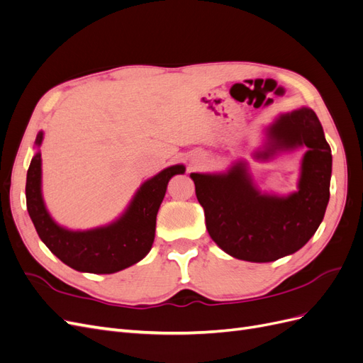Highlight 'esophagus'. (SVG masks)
Masks as SVG:
<instances>
[{
  "mask_svg": "<svg viewBox=\"0 0 363 363\" xmlns=\"http://www.w3.org/2000/svg\"><path fill=\"white\" fill-rule=\"evenodd\" d=\"M208 163V159L204 155H196L191 159V167L192 169H201Z\"/></svg>",
  "mask_w": 363,
  "mask_h": 363,
  "instance_id": "34e87169",
  "label": "esophagus"
}]
</instances>
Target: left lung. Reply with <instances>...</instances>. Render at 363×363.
I'll use <instances>...</instances> for the list:
<instances>
[{
	"label": "left lung",
	"instance_id": "8db88e82",
	"mask_svg": "<svg viewBox=\"0 0 363 363\" xmlns=\"http://www.w3.org/2000/svg\"><path fill=\"white\" fill-rule=\"evenodd\" d=\"M303 145L307 151L298 191L288 196L262 194L244 162L224 174H191L207 232L227 255L272 262L294 255L315 235L330 199L332 177V150L316 113L309 107L281 113L267 128V144L255 157L267 160Z\"/></svg>",
	"mask_w": 363,
	"mask_h": 363
}]
</instances>
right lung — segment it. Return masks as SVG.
Masks as SVG:
<instances>
[{"instance_id": "1", "label": "right lung", "mask_w": 363, "mask_h": 363, "mask_svg": "<svg viewBox=\"0 0 363 363\" xmlns=\"http://www.w3.org/2000/svg\"><path fill=\"white\" fill-rule=\"evenodd\" d=\"M42 139L43 133L39 131L38 147ZM183 172V164L163 169L140 186L127 211L116 221L104 227L74 232L54 223L43 203L42 159L38 151L27 171V211L42 242L65 265L82 272L112 274L135 265L148 255L155 242L156 216L168 182L175 174Z\"/></svg>"}]
</instances>
